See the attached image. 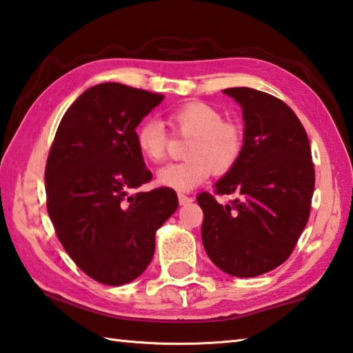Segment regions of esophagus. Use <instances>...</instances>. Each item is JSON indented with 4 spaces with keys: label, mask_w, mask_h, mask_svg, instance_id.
Here are the masks:
<instances>
[{
    "label": "esophagus",
    "mask_w": 353,
    "mask_h": 353,
    "mask_svg": "<svg viewBox=\"0 0 353 353\" xmlns=\"http://www.w3.org/2000/svg\"><path fill=\"white\" fill-rule=\"evenodd\" d=\"M194 199L191 198V196H187V194H183V193H179V204L181 205H187V204H190V202H193Z\"/></svg>",
    "instance_id": "obj_1"
}]
</instances>
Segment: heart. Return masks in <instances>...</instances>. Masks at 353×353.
<instances>
[{
    "label": "heart",
    "mask_w": 353,
    "mask_h": 353,
    "mask_svg": "<svg viewBox=\"0 0 353 353\" xmlns=\"http://www.w3.org/2000/svg\"><path fill=\"white\" fill-rule=\"evenodd\" d=\"M170 126L174 132L190 137L181 163H170L159 171L162 187L190 191L214 174H225L238 163L244 134L238 123L224 119L216 107L201 101L187 103L170 113ZM135 143L148 162L160 163L166 155L168 134L159 119L149 118L135 129Z\"/></svg>",
    "instance_id": "obj_1"
}]
</instances>
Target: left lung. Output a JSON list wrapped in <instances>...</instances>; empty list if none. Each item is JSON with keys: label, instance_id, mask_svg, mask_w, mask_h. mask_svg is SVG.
<instances>
[{"label": "left lung", "instance_id": "left-lung-1", "mask_svg": "<svg viewBox=\"0 0 353 353\" xmlns=\"http://www.w3.org/2000/svg\"><path fill=\"white\" fill-rule=\"evenodd\" d=\"M223 92L243 109L244 148L214 193L240 198L221 205L210 193L198 194L202 244L221 271L255 277L286 261L305 229L314 191L312 148L282 99L248 87Z\"/></svg>", "mask_w": 353, "mask_h": 353}]
</instances>
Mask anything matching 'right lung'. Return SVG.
I'll list each match as a JSON object with an SVG mask.
<instances>
[{"mask_svg":"<svg viewBox=\"0 0 353 353\" xmlns=\"http://www.w3.org/2000/svg\"><path fill=\"white\" fill-rule=\"evenodd\" d=\"M163 98L118 82L90 87L65 112L48 154V214L71 260L99 283L141 276L155 232L179 207L166 187L129 194L152 179L135 129Z\"/></svg>","mask_w":353,"mask_h":353,"instance_id":"1","label":"right lung"}]
</instances>
